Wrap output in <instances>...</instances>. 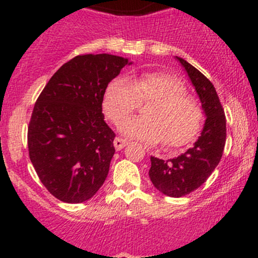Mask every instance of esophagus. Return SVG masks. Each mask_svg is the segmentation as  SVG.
Wrapping results in <instances>:
<instances>
[{
    "label": "esophagus",
    "instance_id": "34e87169",
    "mask_svg": "<svg viewBox=\"0 0 258 258\" xmlns=\"http://www.w3.org/2000/svg\"><path fill=\"white\" fill-rule=\"evenodd\" d=\"M127 144H128V142H127V140L122 139V137H116V139H114V141H113V146H114V148H116L117 151L122 150V148H123Z\"/></svg>",
    "mask_w": 258,
    "mask_h": 258
}]
</instances>
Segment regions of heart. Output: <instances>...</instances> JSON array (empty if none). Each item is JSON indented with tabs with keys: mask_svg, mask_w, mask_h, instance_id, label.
<instances>
[{
	"mask_svg": "<svg viewBox=\"0 0 258 258\" xmlns=\"http://www.w3.org/2000/svg\"><path fill=\"white\" fill-rule=\"evenodd\" d=\"M148 100L153 102L145 108L146 117L121 122L119 128L126 136L147 145L163 141L171 148L182 147L197 136L204 121L201 103L187 95L183 83L167 72H144L132 83L116 77L106 88L102 106L108 119L117 123Z\"/></svg>",
	"mask_w": 258,
	"mask_h": 258,
	"instance_id": "heart-1",
	"label": "heart"
}]
</instances>
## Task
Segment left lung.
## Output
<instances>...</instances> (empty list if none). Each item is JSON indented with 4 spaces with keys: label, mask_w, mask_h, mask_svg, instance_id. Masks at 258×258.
<instances>
[{
    "label": "left lung",
    "mask_w": 258,
    "mask_h": 258,
    "mask_svg": "<svg viewBox=\"0 0 258 258\" xmlns=\"http://www.w3.org/2000/svg\"><path fill=\"white\" fill-rule=\"evenodd\" d=\"M177 59L196 88L207 118L194 147L178 157L165 161L151 156V181L170 197H183L202 186L220 162L226 144V116L215 87L191 63L181 57Z\"/></svg>",
    "instance_id": "8db88e82"
}]
</instances>
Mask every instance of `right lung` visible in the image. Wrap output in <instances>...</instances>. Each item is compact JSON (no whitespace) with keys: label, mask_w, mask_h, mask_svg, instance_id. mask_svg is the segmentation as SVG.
I'll use <instances>...</instances> for the list:
<instances>
[{"label":"right lung","mask_w":258,"mask_h":258,"mask_svg":"<svg viewBox=\"0 0 258 258\" xmlns=\"http://www.w3.org/2000/svg\"><path fill=\"white\" fill-rule=\"evenodd\" d=\"M127 63L108 53L79 54L57 70L36 101L28 155L43 186L59 201H87L107 177L116 135L105 122L103 95Z\"/></svg>","instance_id":"1"}]
</instances>
